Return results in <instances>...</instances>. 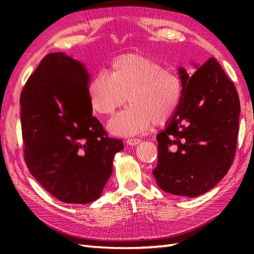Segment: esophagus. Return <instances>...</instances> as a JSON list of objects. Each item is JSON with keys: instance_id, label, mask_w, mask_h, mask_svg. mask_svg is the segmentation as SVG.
I'll use <instances>...</instances> for the list:
<instances>
[{"instance_id": "1", "label": "esophagus", "mask_w": 254, "mask_h": 254, "mask_svg": "<svg viewBox=\"0 0 254 254\" xmlns=\"http://www.w3.org/2000/svg\"><path fill=\"white\" fill-rule=\"evenodd\" d=\"M139 142H141V139L136 138V137H131V138H127V143L128 145H136V144H138Z\"/></svg>"}]
</instances>
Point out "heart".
Returning a JSON list of instances; mask_svg holds the SVG:
<instances>
[{"mask_svg":"<svg viewBox=\"0 0 254 254\" xmlns=\"http://www.w3.org/2000/svg\"><path fill=\"white\" fill-rule=\"evenodd\" d=\"M181 75L152 58L123 55L113 60L109 75L100 72L88 86L89 102L102 116H112L127 98L126 110L108 124L117 135L146 131L154 122L166 124L175 116L183 97Z\"/></svg>","mask_w":254,"mask_h":254,"instance_id":"b5f03b06","label":"heart"}]
</instances>
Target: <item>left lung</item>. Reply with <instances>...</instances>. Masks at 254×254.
I'll use <instances>...</instances> for the list:
<instances>
[{
	"label": "left lung",
	"instance_id": "obj_1",
	"mask_svg": "<svg viewBox=\"0 0 254 254\" xmlns=\"http://www.w3.org/2000/svg\"><path fill=\"white\" fill-rule=\"evenodd\" d=\"M180 106L157 135L158 164L153 175L165 192L194 197L214 188L233 165L240 102L233 80L210 58L193 75L179 68Z\"/></svg>",
	"mask_w": 254,
	"mask_h": 254
}]
</instances>
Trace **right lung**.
I'll use <instances>...</instances> for the list:
<instances>
[{
  "label": "right lung",
  "instance_id": "1",
  "mask_svg": "<svg viewBox=\"0 0 254 254\" xmlns=\"http://www.w3.org/2000/svg\"><path fill=\"white\" fill-rule=\"evenodd\" d=\"M89 75L63 52L47 55L20 95L24 158L52 196L86 204L100 196L122 139L108 136L93 116Z\"/></svg>",
  "mask_w": 254,
  "mask_h": 254
}]
</instances>
